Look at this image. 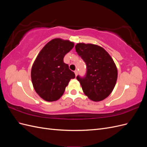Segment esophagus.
I'll return each instance as SVG.
<instances>
[{"label": "esophagus", "mask_w": 147, "mask_h": 147, "mask_svg": "<svg viewBox=\"0 0 147 147\" xmlns=\"http://www.w3.org/2000/svg\"><path fill=\"white\" fill-rule=\"evenodd\" d=\"M75 76H77V75H78V71L76 70H75Z\"/></svg>", "instance_id": "34e87169"}]
</instances>
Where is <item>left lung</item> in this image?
I'll return each instance as SVG.
<instances>
[{"mask_svg": "<svg viewBox=\"0 0 147 147\" xmlns=\"http://www.w3.org/2000/svg\"><path fill=\"white\" fill-rule=\"evenodd\" d=\"M75 50L86 65L85 75L77 77L84 93L93 101L104 100L112 92L117 80L113 60L103 48L93 44L77 43Z\"/></svg>", "mask_w": 147, "mask_h": 147, "instance_id": "obj_1", "label": "left lung"}]
</instances>
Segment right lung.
Masks as SVG:
<instances>
[{
    "mask_svg": "<svg viewBox=\"0 0 147 147\" xmlns=\"http://www.w3.org/2000/svg\"><path fill=\"white\" fill-rule=\"evenodd\" d=\"M74 46L69 40L55 38L39 53L31 70V78L35 91L43 99L49 102L59 99L69 81L75 77L63 61Z\"/></svg>",
    "mask_w": 147,
    "mask_h": 147,
    "instance_id": "right-lung-1",
    "label": "right lung"
}]
</instances>
